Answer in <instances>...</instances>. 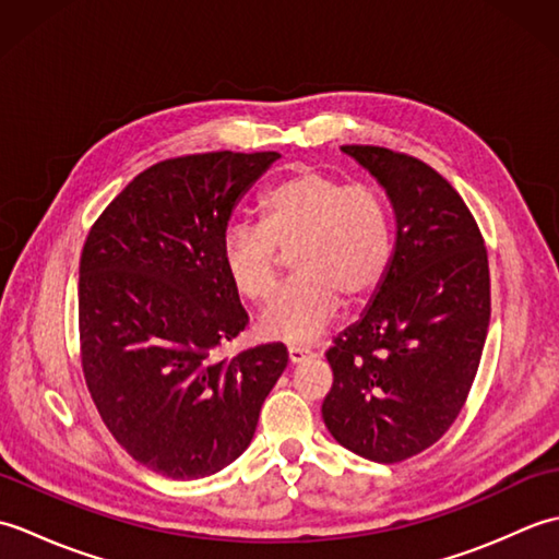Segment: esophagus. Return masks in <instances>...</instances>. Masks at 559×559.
<instances>
[{
  "label": "esophagus",
  "mask_w": 559,
  "mask_h": 559,
  "mask_svg": "<svg viewBox=\"0 0 559 559\" xmlns=\"http://www.w3.org/2000/svg\"><path fill=\"white\" fill-rule=\"evenodd\" d=\"M312 355V350L310 348H302V346H290L288 348V360L293 362V365H298V362H302V360H307Z\"/></svg>",
  "instance_id": "1"
}]
</instances>
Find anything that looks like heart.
I'll list each match as a JSON object with an SVG mask.
<instances>
[{"label":"heart","mask_w":559,"mask_h":559,"mask_svg":"<svg viewBox=\"0 0 559 559\" xmlns=\"http://www.w3.org/2000/svg\"><path fill=\"white\" fill-rule=\"evenodd\" d=\"M295 278L259 314V334L310 343L334 322L343 300L362 305L382 286L391 264V221L370 182H346L298 168L259 199V225H230L221 266L240 298L261 302L276 286L281 257Z\"/></svg>","instance_id":"b5f03b06"}]
</instances>
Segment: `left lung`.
I'll return each mask as SVG.
<instances>
[{"label": "left lung", "mask_w": 559, "mask_h": 559, "mask_svg": "<svg viewBox=\"0 0 559 559\" xmlns=\"http://www.w3.org/2000/svg\"><path fill=\"white\" fill-rule=\"evenodd\" d=\"M343 151L382 182L399 230L372 305L326 350L322 418L338 444L396 463L442 439L468 399L490 324L488 249L430 165L382 146Z\"/></svg>", "instance_id": "left-lung-1"}]
</instances>
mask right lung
Returning a JSON list of instances; mask_svg holds the SVG:
<instances>
[{"instance_id":"add662e5","label":"right lung","mask_w":559,"mask_h":559,"mask_svg":"<svg viewBox=\"0 0 559 559\" xmlns=\"http://www.w3.org/2000/svg\"><path fill=\"white\" fill-rule=\"evenodd\" d=\"M276 151H213L139 173L88 230L79 348L91 399L127 454L175 480L204 478L249 447L288 365L283 343L216 358L249 317L221 240Z\"/></svg>"}]
</instances>
